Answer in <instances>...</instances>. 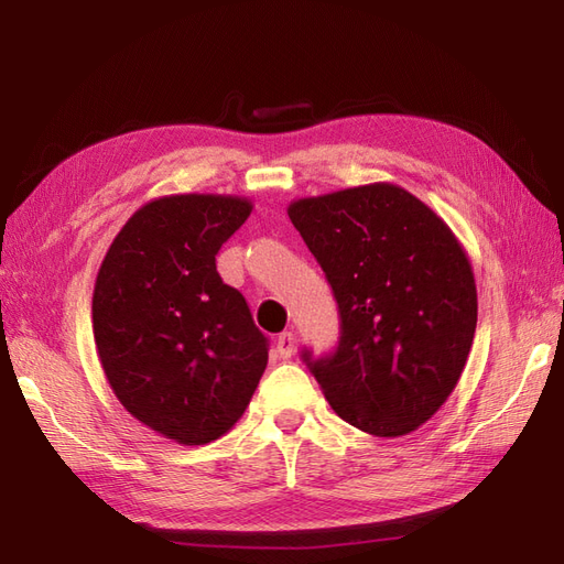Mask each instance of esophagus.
Returning a JSON list of instances; mask_svg holds the SVG:
<instances>
[{"label": "esophagus", "instance_id": "obj_1", "mask_svg": "<svg viewBox=\"0 0 564 564\" xmlns=\"http://www.w3.org/2000/svg\"><path fill=\"white\" fill-rule=\"evenodd\" d=\"M275 348H278V355L282 357V360H289L294 352V334L292 332H282L275 340Z\"/></svg>", "mask_w": 564, "mask_h": 564}]
</instances>
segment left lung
I'll return each instance as SVG.
<instances>
[{
    "label": "left lung",
    "instance_id": "8db88e82",
    "mask_svg": "<svg viewBox=\"0 0 564 564\" xmlns=\"http://www.w3.org/2000/svg\"><path fill=\"white\" fill-rule=\"evenodd\" d=\"M338 303L336 352L303 350L334 412L377 437L416 431L466 367L477 289L466 249L429 204L392 183L286 209Z\"/></svg>",
    "mask_w": 564,
    "mask_h": 564
}]
</instances>
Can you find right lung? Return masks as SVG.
Returning a JSON list of instances; mask_svg holds the SVG:
<instances>
[{
    "mask_svg": "<svg viewBox=\"0 0 564 564\" xmlns=\"http://www.w3.org/2000/svg\"><path fill=\"white\" fill-rule=\"evenodd\" d=\"M251 209L237 195L150 199L98 270L91 315L106 379L133 419L178 445L226 435L268 365V338L216 270Z\"/></svg>",
    "mask_w": 564,
    "mask_h": 564,
    "instance_id": "obj_1",
    "label": "right lung"
}]
</instances>
